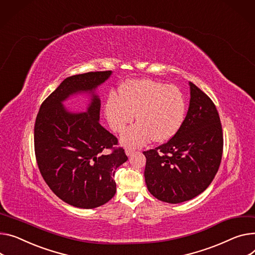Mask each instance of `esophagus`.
I'll use <instances>...</instances> for the list:
<instances>
[{"instance_id":"1","label":"esophagus","mask_w":255,"mask_h":255,"mask_svg":"<svg viewBox=\"0 0 255 255\" xmlns=\"http://www.w3.org/2000/svg\"><path fill=\"white\" fill-rule=\"evenodd\" d=\"M134 152V149H132V148H126L125 149V154L129 157V156H131L132 154Z\"/></svg>"}]
</instances>
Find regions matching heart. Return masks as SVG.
Wrapping results in <instances>:
<instances>
[{"label":"heart","instance_id":"obj_1","mask_svg":"<svg viewBox=\"0 0 255 255\" xmlns=\"http://www.w3.org/2000/svg\"><path fill=\"white\" fill-rule=\"evenodd\" d=\"M137 124L121 135V143L137 147L151 138L164 142L174 136L185 116V99L179 88L152 80L128 81L119 96L111 95L106 115L111 128L122 132L135 119Z\"/></svg>","mask_w":255,"mask_h":255}]
</instances>
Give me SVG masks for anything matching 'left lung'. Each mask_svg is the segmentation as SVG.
<instances>
[{
	"label": "left lung",
	"instance_id": "8db88e82",
	"mask_svg": "<svg viewBox=\"0 0 255 255\" xmlns=\"http://www.w3.org/2000/svg\"><path fill=\"white\" fill-rule=\"evenodd\" d=\"M190 106L183 123L168 142L143 151L148 192L160 201L178 204L204 192L220 165L224 137L212 100L189 82Z\"/></svg>",
	"mask_w": 255,
	"mask_h": 255
}]
</instances>
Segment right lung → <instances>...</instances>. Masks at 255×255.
Segmentation results:
<instances>
[{
	"instance_id": "add662e5",
	"label": "right lung",
	"mask_w": 255,
	"mask_h": 255,
	"mask_svg": "<svg viewBox=\"0 0 255 255\" xmlns=\"http://www.w3.org/2000/svg\"><path fill=\"white\" fill-rule=\"evenodd\" d=\"M112 71L90 72L66 78L42 104L35 124V151L40 172L58 198L74 207L92 209L106 204L116 194V169L128 158L116 136L99 124L97 88ZM87 95L85 112H72L63 103Z\"/></svg>"
}]
</instances>
